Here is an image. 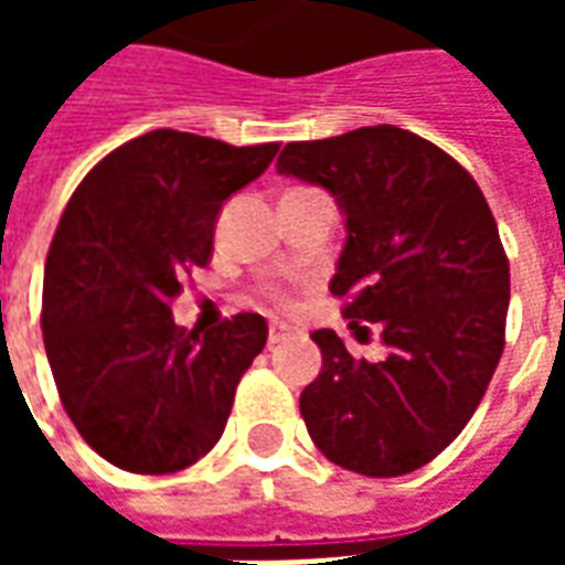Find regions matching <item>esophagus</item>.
<instances>
[{"instance_id": "obj_1", "label": "esophagus", "mask_w": 565, "mask_h": 565, "mask_svg": "<svg viewBox=\"0 0 565 565\" xmlns=\"http://www.w3.org/2000/svg\"><path fill=\"white\" fill-rule=\"evenodd\" d=\"M287 335H290V330H287V327H271V330H269V344L284 342Z\"/></svg>"}]
</instances>
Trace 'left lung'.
<instances>
[{
	"label": "left lung",
	"mask_w": 565,
	"mask_h": 565,
	"mask_svg": "<svg viewBox=\"0 0 565 565\" xmlns=\"http://www.w3.org/2000/svg\"><path fill=\"white\" fill-rule=\"evenodd\" d=\"M278 172L323 186L344 217L330 290L351 296L348 327L372 323L387 354L311 339L323 369L299 412L320 454L369 478L408 475L469 424L497 372L509 315V259L481 186L408 129L360 127L294 141Z\"/></svg>",
	"instance_id": "left-lung-1"
}]
</instances>
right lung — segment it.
Instances as JSON below:
<instances>
[{
  "label": "right lung",
  "mask_w": 565,
  "mask_h": 565,
  "mask_svg": "<svg viewBox=\"0 0 565 565\" xmlns=\"http://www.w3.org/2000/svg\"><path fill=\"white\" fill-rule=\"evenodd\" d=\"M275 153L153 129L111 150L68 199L44 266V351L66 415L117 469L178 472L223 436L269 327L235 315L186 332L172 299L211 263L223 202Z\"/></svg>",
  "instance_id": "add662e5"
}]
</instances>
